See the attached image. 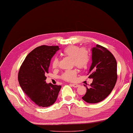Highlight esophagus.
I'll return each mask as SVG.
<instances>
[{
    "label": "esophagus",
    "mask_w": 133,
    "mask_h": 133,
    "mask_svg": "<svg viewBox=\"0 0 133 133\" xmlns=\"http://www.w3.org/2000/svg\"><path fill=\"white\" fill-rule=\"evenodd\" d=\"M71 85H72L73 87H74V88H77V87H79V85L77 84H71Z\"/></svg>",
    "instance_id": "34e87169"
}]
</instances>
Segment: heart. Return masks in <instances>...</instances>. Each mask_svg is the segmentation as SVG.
<instances>
[{"instance_id": "obj_1", "label": "heart", "mask_w": 133, "mask_h": 133, "mask_svg": "<svg viewBox=\"0 0 133 133\" xmlns=\"http://www.w3.org/2000/svg\"><path fill=\"white\" fill-rule=\"evenodd\" d=\"M64 56L72 58V63L80 69H85L88 67L90 61V54L89 51L85 48H81L79 46L71 45L65 48L63 50ZM58 64V59L57 57L53 59L52 65L53 68H56ZM77 70L75 69L66 71L62 75V79L66 81H72L76 79Z\"/></svg>"}]
</instances>
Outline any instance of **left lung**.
Instances as JSON below:
<instances>
[{
    "label": "left lung",
    "mask_w": 133,
    "mask_h": 133,
    "mask_svg": "<svg viewBox=\"0 0 133 133\" xmlns=\"http://www.w3.org/2000/svg\"><path fill=\"white\" fill-rule=\"evenodd\" d=\"M92 63L88 75L92 79L90 88L87 87V92L82 99L89 103H97L104 100L116 83L117 62L110 51L100 45L91 49ZM84 86H85L84 85Z\"/></svg>",
    "instance_id": "8db88e82"
}]
</instances>
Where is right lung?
<instances>
[{
	"instance_id": "obj_1",
	"label": "right lung",
	"mask_w": 133,
	"mask_h": 133,
	"mask_svg": "<svg viewBox=\"0 0 133 133\" xmlns=\"http://www.w3.org/2000/svg\"><path fill=\"white\" fill-rule=\"evenodd\" d=\"M58 46L42 45L32 50L20 67L18 80L23 92L40 107H49L55 103L61 85L47 84L45 75L48 73L50 61Z\"/></svg>"
}]
</instances>
